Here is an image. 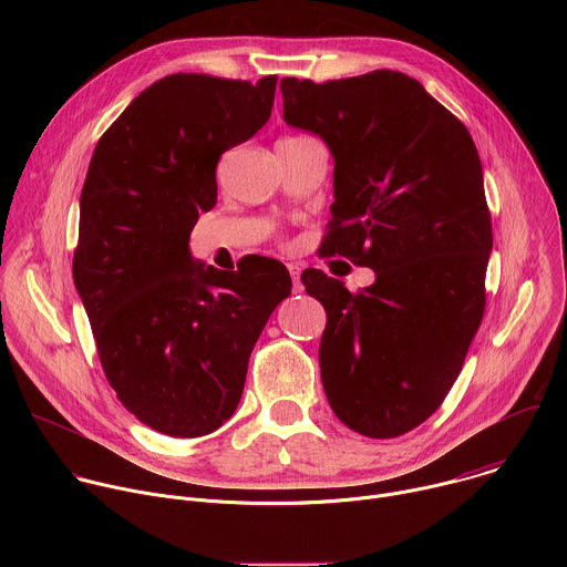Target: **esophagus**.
Wrapping results in <instances>:
<instances>
[{
    "mask_svg": "<svg viewBox=\"0 0 567 567\" xmlns=\"http://www.w3.org/2000/svg\"><path fill=\"white\" fill-rule=\"evenodd\" d=\"M289 274H291V282H293V293H302L305 287L300 282V267L298 265H287Z\"/></svg>",
    "mask_w": 567,
    "mask_h": 567,
    "instance_id": "obj_1",
    "label": "esophagus"
}]
</instances>
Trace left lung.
<instances>
[{"label":"left lung","instance_id":"left-lung-1","mask_svg":"<svg viewBox=\"0 0 567 567\" xmlns=\"http://www.w3.org/2000/svg\"><path fill=\"white\" fill-rule=\"evenodd\" d=\"M280 92L285 121L318 134L334 156L322 256L377 274L352 293L328 274L302 271L328 313L322 388L348 429L403 435L442 406L484 313L494 235L475 143L399 71L320 85L282 78Z\"/></svg>","mask_w":567,"mask_h":567}]
</instances>
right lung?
Here are the masks:
<instances>
[{"label":"right lung","instance_id":"obj_1","mask_svg":"<svg viewBox=\"0 0 567 567\" xmlns=\"http://www.w3.org/2000/svg\"><path fill=\"white\" fill-rule=\"evenodd\" d=\"M278 75L173 73L101 136L80 193L73 282L123 406L171 437L217 431L237 409L249 357L291 291L282 262L197 265L190 230L217 202L219 156L271 116Z\"/></svg>","mask_w":567,"mask_h":567}]
</instances>
